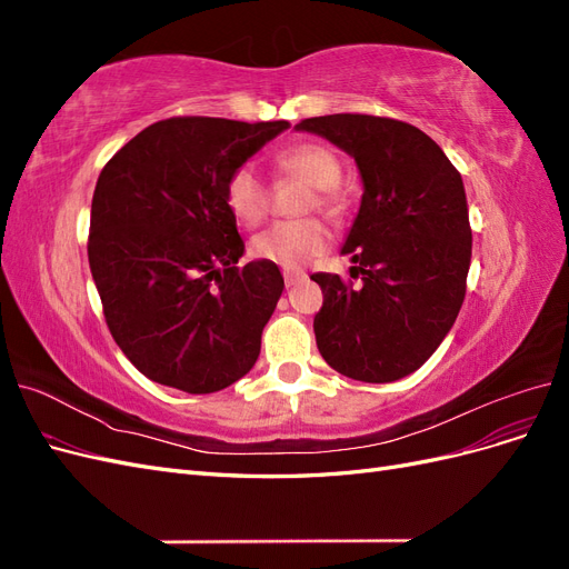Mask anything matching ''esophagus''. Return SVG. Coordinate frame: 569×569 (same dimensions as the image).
I'll use <instances>...</instances> for the list:
<instances>
[{"mask_svg": "<svg viewBox=\"0 0 569 569\" xmlns=\"http://www.w3.org/2000/svg\"><path fill=\"white\" fill-rule=\"evenodd\" d=\"M306 280V272H299V270H284V284L287 287H295L299 282Z\"/></svg>", "mask_w": 569, "mask_h": 569, "instance_id": "34e87169", "label": "esophagus"}]
</instances>
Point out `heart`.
Masks as SVG:
<instances>
[{"label":"heart","instance_id":"b5f03b06","mask_svg":"<svg viewBox=\"0 0 569 569\" xmlns=\"http://www.w3.org/2000/svg\"><path fill=\"white\" fill-rule=\"evenodd\" d=\"M274 166L282 176L316 187V203L320 209L330 213L343 209V199L337 189V182L341 180V161L330 147L318 142L291 144L274 157ZM226 203L234 220L247 228L263 220L268 211V187L253 166L244 163L232 170L226 182ZM330 242V230L316 218L284 220L258 232L251 242V253L284 270H299L318 258Z\"/></svg>","mask_w":569,"mask_h":569}]
</instances>
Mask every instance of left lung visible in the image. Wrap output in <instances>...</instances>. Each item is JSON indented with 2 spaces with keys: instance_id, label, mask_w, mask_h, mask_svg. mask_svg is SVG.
<instances>
[{
  "instance_id": "1",
  "label": "left lung",
  "mask_w": 569,
  "mask_h": 569,
  "mask_svg": "<svg viewBox=\"0 0 569 569\" xmlns=\"http://www.w3.org/2000/svg\"><path fill=\"white\" fill-rule=\"evenodd\" d=\"M295 130L347 151L363 182L341 247L363 287L332 272L311 274L322 289L318 351L351 380H401L439 349L465 299L472 230L462 178L432 137L403 120L335 113L306 118Z\"/></svg>"
}]
</instances>
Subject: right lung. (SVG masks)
<instances>
[{
    "instance_id": "1",
    "label": "right lung",
    "mask_w": 569,
    "mask_h": 569,
    "mask_svg": "<svg viewBox=\"0 0 569 569\" xmlns=\"http://www.w3.org/2000/svg\"><path fill=\"white\" fill-rule=\"evenodd\" d=\"M287 128V120L168 118L101 170L90 270L116 343L149 380L213 393L253 368L284 280L261 258L237 268L244 242L226 182Z\"/></svg>"
}]
</instances>
